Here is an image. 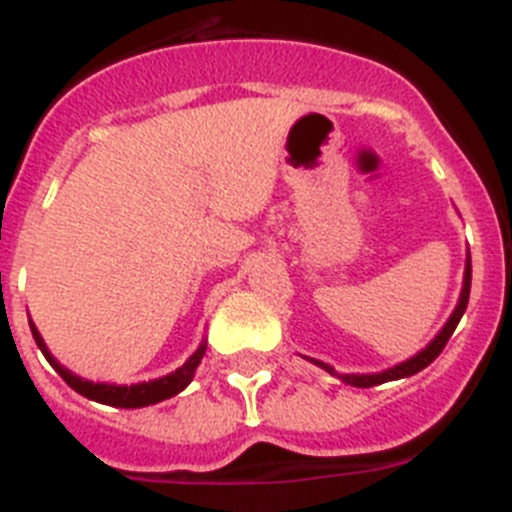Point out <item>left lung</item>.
<instances>
[{"label": "left lung", "mask_w": 512, "mask_h": 512, "mask_svg": "<svg viewBox=\"0 0 512 512\" xmlns=\"http://www.w3.org/2000/svg\"><path fill=\"white\" fill-rule=\"evenodd\" d=\"M469 287H472V259H467V269H464V289H461L459 305H456V310H454V315L449 318V323L443 325L441 333H438V336L428 343V348H423L418 356L408 359L405 364H397L395 369H387V372H382V374H338V379L346 384H351V387H374V384L392 382V379H402V377H410V374H418L420 369H425V366L431 364V361L441 354L443 346L449 343L451 333H454L456 325H459V320H461V315H464V310H467ZM315 364L323 366L325 372L333 374V369H330L328 364H323V361H315Z\"/></svg>", "instance_id": "obj_1"}]
</instances>
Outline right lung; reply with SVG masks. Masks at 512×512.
<instances>
[{
    "instance_id": "right-lung-1",
    "label": "right lung",
    "mask_w": 512,
    "mask_h": 512,
    "mask_svg": "<svg viewBox=\"0 0 512 512\" xmlns=\"http://www.w3.org/2000/svg\"><path fill=\"white\" fill-rule=\"evenodd\" d=\"M30 330H33L35 343H38V348L43 351L45 359L51 361L53 369L61 374L63 382L69 384L71 390H76L79 395L89 397V400L94 402H102V405H112V408H146V405H156V402L179 395V392L192 382L194 369H197V364H200L202 356H205V346H200L192 356H189V361L182 366V369H176V372L169 374V377L153 379V382L130 384V387H117V384H94V382H87V379L76 377V374H71L69 369H63V366L53 359L51 351L45 348L43 338H40L38 328H35L33 323H30Z\"/></svg>"
}]
</instances>
